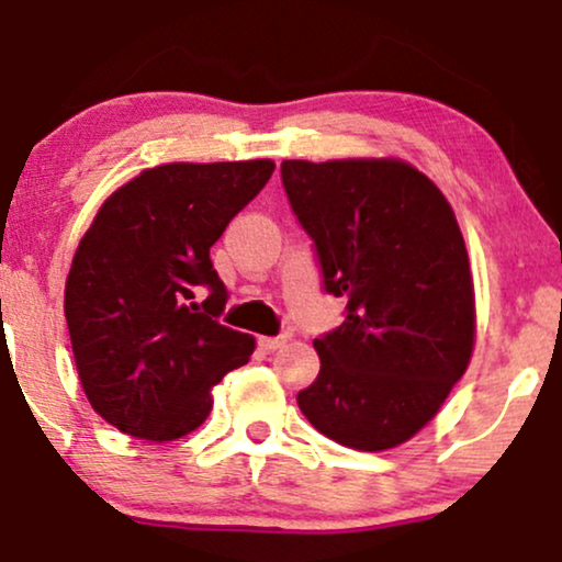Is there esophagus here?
Here are the masks:
<instances>
[{"label":"esophagus","instance_id":"34e87169","mask_svg":"<svg viewBox=\"0 0 562 562\" xmlns=\"http://www.w3.org/2000/svg\"><path fill=\"white\" fill-rule=\"evenodd\" d=\"M290 340V333H280V335H274V338H261L259 344H261V348H267V351H277V348H282Z\"/></svg>","mask_w":562,"mask_h":562}]
</instances>
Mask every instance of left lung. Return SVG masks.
Here are the masks:
<instances>
[{
    "instance_id": "1",
    "label": "left lung",
    "mask_w": 562,
    "mask_h": 562,
    "mask_svg": "<svg viewBox=\"0 0 562 562\" xmlns=\"http://www.w3.org/2000/svg\"><path fill=\"white\" fill-rule=\"evenodd\" d=\"M280 171L322 288L348 301L344 325L314 340L322 367L299 391L301 412L344 447H398L434 420L473 353L454 211L404 160H285Z\"/></svg>"
}]
</instances>
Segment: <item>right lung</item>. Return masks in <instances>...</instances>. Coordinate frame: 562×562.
Returning <instances> with one entry per match:
<instances>
[{
  "mask_svg": "<svg viewBox=\"0 0 562 562\" xmlns=\"http://www.w3.org/2000/svg\"><path fill=\"white\" fill-rule=\"evenodd\" d=\"M272 171V160L156 166L81 237L66 282L70 346L89 404L124 434L187 436L209 417L211 389L254 353L250 335L218 322L227 290L211 245Z\"/></svg>",
  "mask_w": 562,
  "mask_h": 562,
  "instance_id": "obj_1",
  "label": "right lung"
}]
</instances>
